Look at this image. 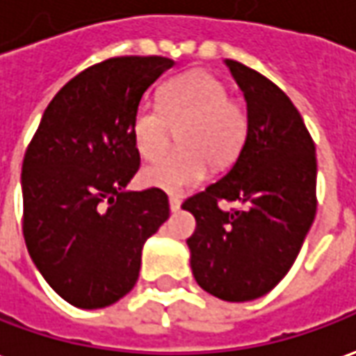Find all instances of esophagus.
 Returning <instances> with one entry per match:
<instances>
[{
    "mask_svg": "<svg viewBox=\"0 0 356 356\" xmlns=\"http://www.w3.org/2000/svg\"><path fill=\"white\" fill-rule=\"evenodd\" d=\"M170 208L171 212H177L179 208H181V200H179L177 196H170Z\"/></svg>",
    "mask_w": 356,
    "mask_h": 356,
    "instance_id": "1",
    "label": "esophagus"
}]
</instances>
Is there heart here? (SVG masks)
Returning a JSON list of instances; mask_svg holds the SVG:
<instances>
[{
	"mask_svg": "<svg viewBox=\"0 0 356 356\" xmlns=\"http://www.w3.org/2000/svg\"><path fill=\"white\" fill-rule=\"evenodd\" d=\"M248 113L229 98V88L216 74L193 69L170 79L160 88V104L143 100L131 118L136 152L154 161L170 148L177 131L175 152L146 168V185L165 193L195 186L212 170H225L237 160L248 138Z\"/></svg>",
	"mask_w": 356,
	"mask_h": 356,
	"instance_id": "heart-1",
	"label": "heart"
}]
</instances>
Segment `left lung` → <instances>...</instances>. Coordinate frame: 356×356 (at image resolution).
Segmentation results:
<instances>
[{
  "label": "left lung",
  "mask_w": 356,
  "mask_h": 356,
  "mask_svg": "<svg viewBox=\"0 0 356 356\" xmlns=\"http://www.w3.org/2000/svg\"><path fill=\"white\" fill-rule=\"evenodd\" d=\"M247 100L248 138L233 168L183 202L196 283L221 300L272 291L289 272L316 216V152L287 94L254 69L225 61ZM220 202H241L227 213Z\"/></svg>",
  "instance_id": "1"
}]
</instances>
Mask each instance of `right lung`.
I'll use <instances>...</instances> for the list:
<instances>
[{
    "mask_svg": "<svg viewBox=\"0 0 356 356\" xmlns=\"http://www.w3.org/2000/svg\"><path fill=\"white\" fill-rule=\"evenodd\" d=\"M160 56L109 57L57 92L22 160V235L61 299L104 308L135 287L143 245L170 218L161 188L125 191L140 168L131 118L173 67Z\"/></svg>",
    "mask_w": 356,
    "mask_h": 356,
    "instance_id": "add662e5",
    "label": "right lung"
}]
</instances>
